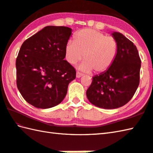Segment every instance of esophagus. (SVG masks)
I'll list each match as a JSON object with an SVG mask.
<instances>
[{"mask_svg": "<svg viewBox=\"0 0 153 153\" xmlns=\"http://www.w3.org/2000/svg\"><path fill=\"white\" fill-rule=\"evenodd\" d=\"M83 76V74L82 73L79 72V71H77L76 73V77H77V78H79V77H81Z\"/></svg>", "mask_w": 153, "mask_h": 153, "instance_id": "34e87169", "label": "esophagus"}]
</instances>
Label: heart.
<instances>
[{
	"label": "heart",
	"instance_id": "heart-1",
	"mask_svg": "<svg viewBox=\"0 0 153 153\" xmlns=\"http://www.w3.org/2000/svg\"><path fill=\"white\" fill-rule=\"evenodd\" d=\"M118 43L112 37L92 29H83L74 35V41H69L65 47V58L68 63L76 64L83 58L79 69L100 73L107 70L114 61Z\"/></svg>",
	"mask_w": 153,
	"mask_h": 153
}]
</instances>
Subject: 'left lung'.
I'll list each match as a JSON object with an SVG mask.
<instances>
[{"mask_svg": "<svg viewBox=\"0 0 153 153\" xmlns=\"http://www.w3.org/2000/svg\"><path fill=\"white\" fill-rule=\"evenodd\" d=\"M112 37L118 43V52L112 66L93 77L87 90L89 102L99 108L114 109L131 99L139 84L141 61L134 43L118 32Z\"/></svg>", "mask_w": 153, "mask_h": 153, "instance_id": "8db88e82", "label": "left lung"}]
</instances>
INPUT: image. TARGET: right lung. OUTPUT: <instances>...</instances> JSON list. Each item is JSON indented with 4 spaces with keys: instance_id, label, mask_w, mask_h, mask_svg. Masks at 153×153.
I'll list each match as a JSON object with an SVG mask.
<instances>
[{
    "instance_id": "right-lung-1",
    "label": "right lung",
    "mask_w": 153,
    "mask_h": 153,
    "mask_svg": "<svg viewBox=\"0 0 153 153\" xmlns=\"http://www.w3.org/2000/svg\"><path fill=\"white\" fill-rule=\"evenodd\" d=\"M71 29L49 25L28 38L16 58V84L26 101L38 108L56 106L76 78L74 68L64 60Z\"/></svg>"
}]
</instances>
